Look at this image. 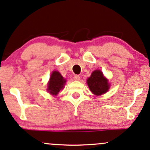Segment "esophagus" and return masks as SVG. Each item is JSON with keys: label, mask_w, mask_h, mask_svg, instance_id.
<instances>
[{"label": "esophagus", "mask_w": 150, "mask_h": 150, "mask_svg": "<svg viewBox=\"0 0 150 150\" xmlns=\"http://www.w3.org/2000/svg\"><path fill=\"white\" fill-rule=\"evenodd\" d=\"M74 79H75V80H76V81H79L80 80V75H75V76H74Z\"/></svg>", "instance_id": "esophagus-1"}]
</instances>
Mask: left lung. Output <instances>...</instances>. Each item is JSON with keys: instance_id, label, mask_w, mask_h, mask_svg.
Listing matches in <instances>:
<instances>
[{"instance_id": "obj_1", "label": "left lung", "mask_w": 150, "mask_h": 150, "mask_svg": "<svg viewBox=\"0 0 150 150\" xmlns=\"http://www.w3.org/2000/svg\"><path fill=\"white\" fill-rule=\"evenodd\" d=\"M87 84L90 91L93 94L100 96L107 92L109 89V84L107 79H105L100 70H94L91 73V77L87 79Z\"/></svg>"}]
</instances>
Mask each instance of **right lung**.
<instances>
[{"label": "right lung", "instance_id": "1", "mask_svg": "<svg viewBox=\"0 0 150 150\" xmlns=\"http://www.w3.org/2000/svg\"><path fill=\"white\" fill-rule=\"evenodd\" d=\"M66 80L58 71L52 72L50 76V82L48 83L47 91L52 95H57V93L64 86Z\"/></svg>", "mask_w": 150, "mask_h": 150}]
</instances>
